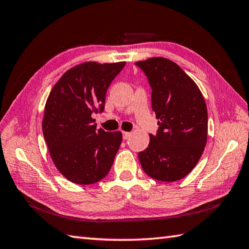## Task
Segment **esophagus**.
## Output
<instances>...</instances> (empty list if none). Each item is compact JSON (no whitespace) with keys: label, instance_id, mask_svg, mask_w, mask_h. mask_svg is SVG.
Wrapping results in <instances>:
<instances>
[{"label":"esophagus","instance_id":"esophagus-1","mask_svg":"<svg viewBox=\"0 0 249 249\" xmlns=\"http://www.w3.org/2000/svg\"><path fill=\"white\" fill-rule=\"evenodd\" d=\"M130 137V133H128V131H123V139L124 140H127Z\"/></svg>","mask_w":249,"mask_h":249}]
</instances>
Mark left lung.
Segmentation results:
<instances>
[{"instance_id":"1","label":"left lung","mask_w":249,"mask_h":249,"mask_svg":"<svg viewBox=\"0 0 249 249\" xmlns=\"http://www.w3.org/2000/svg\"><path fill=\"white\" fill-rule=\"evenodd\" d=\"M135 64L144 71L152 88V109L157 134L138 154L147 176L176 182L197 165L208 139V109L197 84L176 63L151 57Z\"/></svg>"}]
</instances>
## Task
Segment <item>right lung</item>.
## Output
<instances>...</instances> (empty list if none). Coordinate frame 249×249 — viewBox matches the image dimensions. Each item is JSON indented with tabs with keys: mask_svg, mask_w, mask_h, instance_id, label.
Instances as JSON below:
<instances>
[{
	"mask_svg": "<svg viewBox=\"0 0 249 249\" xmlns=\"http://www.w3.org/2000/svg\"><path fill=\"white\" fill-rule=\"evenodd\" d=\"M125 62H86L68 70L47 99L43 133L55 167L80 185L103 179L122 143L121 131L96 129L92 114L103 112L106 93Z\"/></svg>",
	"mask_w": 249,
	"mask_h": 249,
	"instance_id": "right-lung-1",
	"label": "right lung"
}]
</instances>
